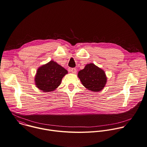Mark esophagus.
<instances>
[{"instance_id":"34e87169","label":"esophagus","mask_w":147,"mask_h":147,"mask_svg":"<svg viewBox=\"0 0 147 147\" xmlns=\"http://www.w3.org/2000/svg\"><path fill=\"white\" fill-rule=\"evenodd\" d=\"M69 71L71 72L73 74H76L77 73V70H76V68H70L69 69Z\"/></svg>"}]
</instances>
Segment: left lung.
Here are the masks:
<instances>
[{"instance_id":"1","label":"left lung","mask_w":147,"mask_h":147,"mask_svg":"<svg viewBox=\"0 0 147 147\" xmlns=\"http://www.w3.org/2000/svg\"><path fill=\"white\" fill-rule=\"evenodd\" d=\"M78 77L83 86L92 92L103 90L107 80L105 71L92 63L87 64L80 70Z\"/></svg>"}]
</instances>
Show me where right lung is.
<instances>
[{
    "label": "right lung",
    "mask_w": 147,
    "mask_h": 147,
    "mask_svg": "<svg viewBox=\"0 0 147 147\" xmlns=\"http://www.w3.org/2000/svg\"><path fill=\"white\" fill-rule=\"evenodd\" d=\"M67 71L54 61L40 66L34 77L36 87L42 92L53 91L59 87Z\"/></svg>",
    "instance_id": "add662e5"
}]
</instances>
